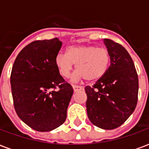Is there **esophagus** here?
Instances as JSON below:
<instances>
[{
  "label": "esophagus",
  "instance_id": "esophagus-1",
  "mask_svg": "<svg viewBox=\"0 0 149 149\" xmlns=\"http://www.w3.org/2000/svg\"><path fill=\"white\" fill-rule=\"evenodd\" d=\"M72 88H73L74 92H77V91L82 90V89H83V87H82V86H78V85H72Z\"/></svg>",
  "mask_w": 149,
  "mask_h": 149
}]
</instances>
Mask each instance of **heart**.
Segmentation results:
<instances>
[{"instance_id": "heart-1", "label": "heart", "mask_w": 149, "mask_h": 149, "mask_svg": "<svg viewBox=\"0 0 149 149\" xmlns=\"http://www.w3.org/2000/svg\"><path fill=\"white\" fill-rule=\"evenodd\" d=\"M110 61L109 52L104 48L77 45L69 46L66 54L58 53L55 58V65L60 74L67 78L70 76L74 64H77V72L72 77L73 81L85 78L88 81H95L106 73Z\"/></svg>"}]
</instances>
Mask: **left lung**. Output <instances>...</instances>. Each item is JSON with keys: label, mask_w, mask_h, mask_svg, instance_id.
Masks as SVG:
<instances>
[{"label": "left lung", "mask_w": 149, "mask_h": 149, "mask_svg": "<svg viewBox=\"0 0 149 149\" xmlns=\"http://www.w3.org/2000/svg\"><path fill=\"white\" fill-rule=\"evenodd\" d=\"M111 61L104 77L93 87L84 88L88 119L103 129L118 128L134 112L139 81L134 63L128 51L118 43L104 40Z\"/></svg>", "instance_id": "8db88e82"}]
</instances>
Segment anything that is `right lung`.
I'll return each instance as SVG.
<instances>
[{"mask_svg": "<svg viewBox=\"0 0 149 149\" xmlns=\"http://www.w3.org/2000/svg\"><path fill=\"white\" fill-rule=\"evenodd\" d=\"M61 45L58 38L35 40L19 52L12 68L16 112L36 131H52L67 117L73 89L56 67L55 58Z\"/></svg>", "mask_w": 149, "mask_h": 149, "instance_id": "add662e5", "label": "right lung"}]
</instances>
